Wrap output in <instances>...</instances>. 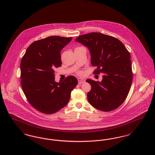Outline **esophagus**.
<instances>
[{"instance_id": "esophagus-1", "label": "esophagus", "mask_w": 155, "mask_h": 155, "mask_svg": "<svg viewBox=\"0 0 155 155\" xmlns=\"http://www.w3.org/2000/svg\"><path fill=\"white\" fill-rule=\"evenodd\" d=\"M78 81L79 84H83L84 82H85V80L83 78H78Z\"/></svg>"}]
</instances>
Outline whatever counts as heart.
<instances>
[{
	"label": "heart",
	"mask_w": 155,
	"mask_h": 155,
	"mask_svg": "<svg viewBox=\"0 0 155 155\" xmlns=\"http://www.w3.org/2000/svg\"><path fill=\"white\" fill-rule=\"evenodd\" d=\"M78 74H81V71H78Z\"/></svg>",
	"instance_id": "b5f03b06"
}]
</instances>
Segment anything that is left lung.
I'll use <instances>...</instances> for the list:
<instances>
[{"instance_id": "obj_1", "label": "left lung", "mask_w": 155, "mask_h": 155, "mask_svg": "<svg viewBox=\"0 0 155 155\" xmlns=\"http://www.w3.org/2000/svg\"><path fill=\"white\" fill-rule=\"evenodd\" d=\"M75 41L88 48L91 64L96 67L94 74L103 73L101 82L86 80L91 85L89 102L99 110L116 109L124 102L133 81L130 53L118 39L102 33L82 35Z\"/></svg>"}]
</instances>
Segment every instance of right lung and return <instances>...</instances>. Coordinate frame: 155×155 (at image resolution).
<instances>
[{
	"label": "right lung",
	"mask_w": 155,
	"mask_h": 155,
	"mask_svg": "<svg viewBox=\"0 0 155 155\" xmlns=\"http://www.w3.org/2000/svg\"><path fill=\"white\" fill-rule=\"evenodd\" d=\"M72 39L51 36L30 45L21 59V84L31 105L45 114H51L68 102L77 79L68 76L62 82L54 81V70L61 66L60 51Z\"/></svg>",
	"instance_id": "right-lung-1"
}]
</instances>
